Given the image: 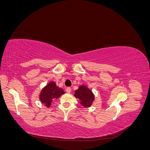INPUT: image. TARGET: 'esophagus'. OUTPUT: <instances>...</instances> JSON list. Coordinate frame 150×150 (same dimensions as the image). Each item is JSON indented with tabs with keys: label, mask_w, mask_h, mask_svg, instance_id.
<instances>
[{
	"label": "esophagus",
	"mask_w": 150,
	"mask_h": 150,
	"mask_svg": "<svg viewBox=\"0 0 150 150\" xmlns=\"http://www.w3.org/2000/svg\"><path fill=\"white\" fill-rule=\"evenodd\" d=\"M66 91L67 93H70L71 92V88H69V87L67 88L66 89Z\"/></svg>",
	"instance_id": "34e87169"
}]
</instances>
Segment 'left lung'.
Instances as JSON below:
<instances>
[{
    "mask_svg": "<svg viewBox=\"0 0 150 150\" xmlns=\"http://www.w3.org/2000/svg\"><path fill=\"white\" fill-rule=\"evenodd\" d=\"M74 96L79 99L80 103L85 108L91 105L94 99L92 91L85 86H80L78 89L75 91Z\"/></svg>",
    "mask_w": 150,
    "mask_h": 150,
    "instance_id": "8db88e82",
    "label": "left lung"
}]
</instances>
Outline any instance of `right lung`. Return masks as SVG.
Instances as JSON below:
<instances>
[{"label": "right lung", "instance_id": "add662e5", "mask_svg": "<svg viewBox=\"0 0 150 150\" xmlns=\"http://www.w3.org/2000/svg\"><path fill=\"white\" fill-rule=\"evenodd\" d=\"M64 91L62 88L57 87L54 82L49 83L46 87L43 88L40 93L39 99L42 104L47 107H50L52 102L62 94H64Z\"/></svg>", "mask_w": 150, "mask_h": 150}]
</instances>
